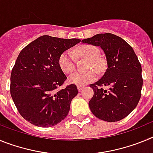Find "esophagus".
<instances>
[{
    "instance_id": "obj_1",
    "label": "esophagus",
    "mask_w": 153,
    "mask_h": 153,
    "mask_svg": "<svg viewBox=\"0 0 153 153\" xmlns=\"http://www.w3.org/2000/svg\"><path fill=\"white\" fill-rule=\"evenodd\" d=\"M83 86H77V89H78V90H79V92H80L81 90H83Z\"/></svg>"
}]
</instances>
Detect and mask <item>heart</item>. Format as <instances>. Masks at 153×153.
Here are the masks:
<instances>
[{
	"mask_svg": "<svg viewBox=\"0 0 153 153\" xmlns=\"http://www.w3.org/2000/svg\"><path fill=\"white\" fill-rule=\"evenodd\" d=\"M75 53L78 57L88 60L87 69H94L97 73H101L105 68V61L99 57V50L91 44H83L75 50ZM75 56L71 51H66L59 56L58 63L63 72L69 74L75 68ZM97 79V74L93 70L86 72H75L69 76V82L77 86H84Z\"/></svg>",
	"mask_w": 153,
	"mask_h": 153,
	"instance_id": "heart-1",
	"label": "heart"
}]
</instances>
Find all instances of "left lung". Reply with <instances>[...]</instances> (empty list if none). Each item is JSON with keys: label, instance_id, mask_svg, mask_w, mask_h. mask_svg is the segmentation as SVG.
Masks as SVG:
<instances>
[{"label": "left lung", "instance_id": "obj_1", "mask_svg": "<svg viewBox=\"0 0 153 153\" xmlns=\"http://www.w3.org/2000/svg\"><path fill=\"white\" fill-rule=\"evenodd\" d=\"M82 43L100 47L107 64L101 79L90 85L93 90L90 110L106 122L123 120L136 107L141 97L142 67L137 56L127 42L113 33L96 34ZM102 85L109 88L103 89Z\"/></svg>", "mask_w": 153, "mask_h": 153}]
</instances>
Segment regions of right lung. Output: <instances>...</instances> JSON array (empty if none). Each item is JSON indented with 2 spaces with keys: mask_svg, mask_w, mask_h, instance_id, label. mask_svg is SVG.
I'll list each match as a JSON object with an SVG mask.
<instances>
[{
  "mask_svg": "<svg viewBox=\"0 0 153 153\" xmlns=\"http://www.w3.org/2000/svg\"><path fill=\"white\" fill-rule=\"evenodd\" d=\"M80 41L44 35L19 53L10 75V95L24 120L36 126L51 127L67 117L78 90L75 84L57 89L67 79L58 59Z\"/></svg>",
  "mask_w": 153,
  "mask_h": 153,
  "instance_id": "obj_1",
  "label": "right lung"
}]
</instances>
